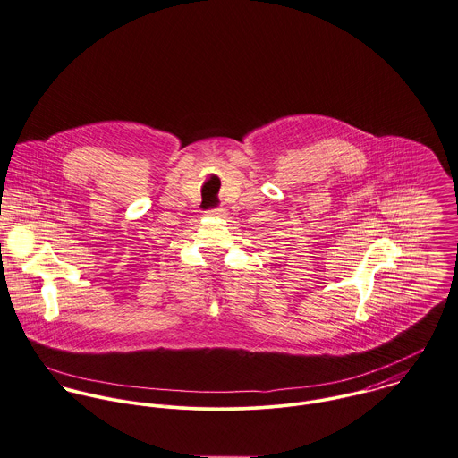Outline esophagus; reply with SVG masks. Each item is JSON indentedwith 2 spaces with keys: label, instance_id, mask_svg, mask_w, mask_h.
I'll list each match as a JSON object with an SVG mask.
<instances>
[{
  "label": "esophagus",
  "instance_id": "34e87169",
  "mask_svg": "<svg viewBox=\"0 0 458 458\" xmlns=\"http://www.w3.org/2000/svg\"><path fill=\"white\" fill-rule=\"evenodd\" d=\"M207 215H209V216H215V218H220V216H224V215H225V209H224V208L208 209V211H207Z\"/></svg>",
  "mask_w": 458,
  "mask_h": 458
}]
</instances>
